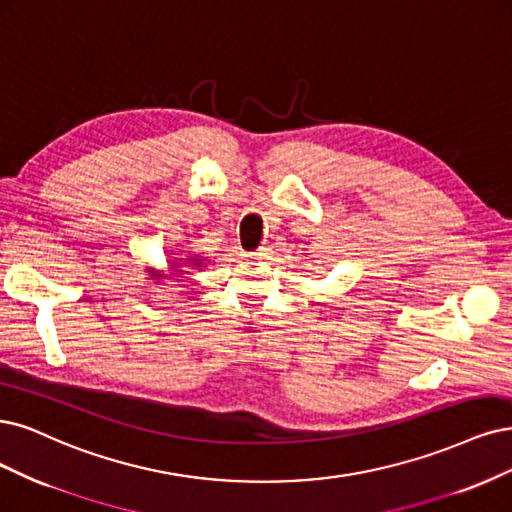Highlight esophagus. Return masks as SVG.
Returning <instances> with one entry per match:
<instances>
[{
	"label": "esophagus",
	"mask_w": 512,
	"mask_h": 512,
	"mask_svg": "<svg viewBox=\"0 0 512 512\" xmlns=\"http://www.w3.org/2000/svg\"><path fill=\"white\" fill-rule=\"evenodd\" d=\"M273 252H271V248H260V250H256V252H252V254H248L252 260H267L269 256H271Z\"/></svg>",
	"instance_id": "obj_1"
}]
</instances>
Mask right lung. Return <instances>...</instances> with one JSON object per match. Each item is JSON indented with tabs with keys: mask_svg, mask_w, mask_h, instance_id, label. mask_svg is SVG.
Here are the masks:
<instances>
[{
	"mask_svg": "<svg viewBox=\"0 0 512 512\" xmlns=\"http://www.w3.org/2000/svg\"><path fill=\"white\" fill-rule=\"evenodd\" d=\"M171 254L173 256H169V260H167V269H169L167 273L156 271L152 267H146L150 279L154 281V284H158V286H163L165 279H178L180 281V277H184L188 273L184 269H190V267L199 269V267H203V262H205V258L201 254H195V252L182 250V252H171Z\"/></svg>",
	"mask_w": 512,
	"mask_h": 512,
	"instance_id": "right-lung-1",
	"label": "right lung"
}]
</instances>
